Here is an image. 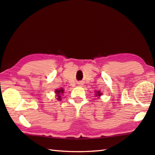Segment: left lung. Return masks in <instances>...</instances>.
Returning a JSON list of instances; mask_svg holds the SVG:
<instances>
[{
    "label": "left lung",
    "mask_w": 155,
    "mask_h": 155,
    "mask_svg": "<svg viewBox=\"0 0 155 155\" xmlns=\"http://www.w3.org/2000/svg\"><path fill=\"white\" fill-rule=\"evenodd\" d=\"M95 93H96V94H95V95H96V97H101V95H102V94H103L102 93H101V91H97Z\"/></svg>",
    "instance_id": "1"
}]
</instances>
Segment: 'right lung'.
I'll use <instances>...</instances> for the list:
<instances>
[{
    "instance_id": "obj_1",
    "label": "right lung",
    "mask_w": 155,
    "mask_h": 155,
    "mask_svg": "<svg viewBox=\"0 0 155 155\" xmlns=\"http://www.w3.org/2000/svg\"><path fill=\"white\" fill-rule=\"evenodd\" d=\"M55 93L56 95H57V100H61V95L62 94V93H64V89H62V88H59V89H57L55 91Z\"/></svg>"
}]
</instances>
